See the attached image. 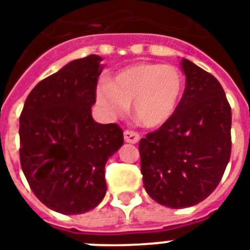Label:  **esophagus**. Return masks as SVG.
<instances>
[{
	"mask_svg": "<svg viewBox=\"0 0 250 250\" xmlns=\"http://www.w3.org/2000/svg\"><path fill=\"white\" fill-rule=\"evenodd\" d=\"M124 139L127 143H137L139 141V135L134 133V131L125 130L124 131Z\"/></svg>",
	"mask_w": 250,
	"mask_h": 250,
	"instance_id": "obj_1",
	"label": "esophagus"
}]
</instances>
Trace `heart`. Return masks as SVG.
<instances>
[{
	"mask_svg": "<svg viewBox=\"0 0 250 250\" xmlns=\"http://www.w3.org/2000/svg\"><path fill=\"white\" fill-rule=\"evenodd\" d=\"M185 90L183 73L172 65L138 62L116 73L112 82L96 87V102L115 117L133 103V113L146 127L163 126L179 109Z\"/></svg>",
	"mask_w": 250,
	"mask_h": 250,
	"instance_id": "b5f03b06",
	"label": "heart"
}]
</instances>
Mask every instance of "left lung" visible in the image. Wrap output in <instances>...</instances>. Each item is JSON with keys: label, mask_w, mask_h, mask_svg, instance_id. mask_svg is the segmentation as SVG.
I'll return each mask as SVG.
<instances>
[{"label": "left lung", "mask_w": 250, "mask_h": 250, "mask_svg": "<svg viewBox=\"0 0 250 250\" xmlns=\"http://www.w3.org/2000/svg\"><path fill=\"white\" fill-rule=\"evenodd\" d=\"M176 115L139 142L147 194L169 208H190L218 187L231 155V107L218 79L187 59Z\"/></svg>", "instance_id": "8db88e82"}]
</instances>
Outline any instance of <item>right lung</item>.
I'll return each mask as SVG.
<instances>
[{"label":"right lung","mask_w":250,"mask_h":250,"mask_svg":"<svg viewBox=\"0 0 250 250\" xmlns=\"http://www.w3.org/2000/svg\"><path fill=\"white\" fill-rule=\"evenodd\" d=\"M103 59L66 63L27 96L19 119L21 166L46 208L65 215L95 208L107 193L105 163L124 145L116 124H99L91 108Z\"/></svg>","instance_id":"1"}]
</instances>
